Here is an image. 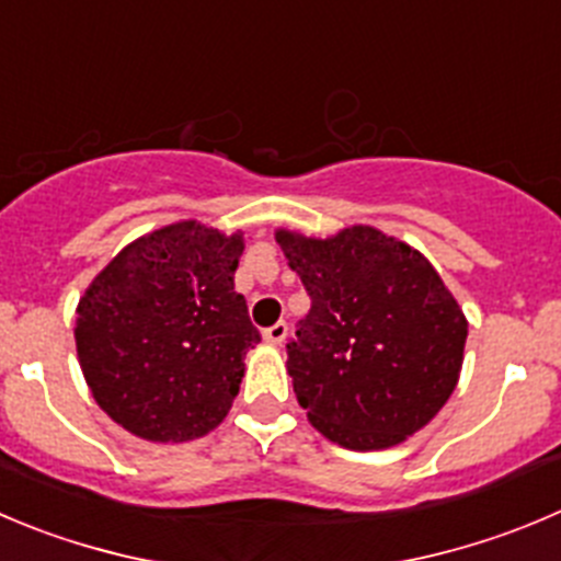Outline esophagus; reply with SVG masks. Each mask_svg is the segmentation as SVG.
Masks as SVG:
<instances>
[{"mask_svg":"<svg viewBox=\"0 0 561 561\" xmlns=\"http://www.w3.org/2000/svg\"><path fill=\"white\" fill-rule=\"evenodd\" d=\"M286 335H289V324L286 322H275L264 330V339L270 341V344H284Z\"/></svg>","mask_w":561,"mask_h":561,"instance_id":"esophagus-1","label":"esophagus"}]
</instances>
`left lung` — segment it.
I'll use <instances>...</instances> for the list:
<instances>
[{
  "label": "left lung",
  "mask_w": 561,
  "mask_h": 561,
  "mask_svg": "<svg viewBox=\"0 0 561 561\" xmlns=\"http://www.w3.org/2000/svg\"><path fill=\"white\" fill-rule=\"evenodd\" d=\"M275 239L311 297L286 344L308 421L355 451L388 449L430 424L455 391L468 335L430 261L369 226Z\"/></svg>",
  "instance_id": "obj_1"
}]
</instances>
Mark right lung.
I'll list each match as a JSON object with an SVG mask.
<instances>
[{
    "label": "right lung",
    "mask_w": 561,
    "mask_h": 561,
    "mask_svg": "<svg viewBox=\"0 0 561 561\" xmlns=\"http://www.w3.org/2000/svg\"><path fill=\"white\" fill-rule=\"evenodd\" d=\"M242 233L195 220L159 228L95 275L77 308V355L95 402L146 440L215 430L261 335L233 289Z\"/></svg>",
    "instance_id": "add662e5"
}]
</instances>
